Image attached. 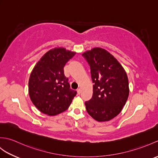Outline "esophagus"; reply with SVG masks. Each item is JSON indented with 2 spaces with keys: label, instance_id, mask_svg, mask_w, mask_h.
Returning <instances> with one entry per match:
<instances>
[{
  "label": "esophagus",
  "instance_id": "obj_1",
  "mask_svg": "<svg viewBox=\"0 0 158 158\" xmlns=\"http://www.w3.org/2000/svg\"><path fill=\"white\" fill-rule=\"evenodd\" d=\"M77 94H80L81 92V88H78L77 89Z\"/></svg>",
  "mask_w": 158,
  "mask_h": 158
}]
</instances>
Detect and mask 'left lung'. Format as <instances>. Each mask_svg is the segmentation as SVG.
<instances>
[{
  "instance_id": "1",
  "label": "left lung",
  "mask_w": 158,
  "mask_h": 158,
  "mask_svg": "<svg viewBox=\"0 0 158 158\" xmlns=\"http://www.w3.org/2000/svg\"><path fill=\"white\" fill-rule=\"evenodd\" d=\"M82 56L88 63L93 83L92 98L85 102L86 110L98 122L116 117L128 98L127 74L116 58L106 50L96 48Z\"/></svg>"
}]
</instances>
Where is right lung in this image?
Segmentation results:
<instances>
[{
  "mask_svg": "<svg viewBox=\"0 0 158 158\" xmlns=\"http://www.w3.org/2000/svg\"><path fill=\"white\" fill-rule=\"evenodd\" d=\"M75 52L58 48L43 56L31 72L28 92L31 101L40 111L56 115L69 108L77 94L70 88L69 79L64 73L66 62Z\"/></svg>",
  "mask_w": 158,
  "mask_h": 158,
  "instance_id": "right-lung-1",
  "label": "right lung"
}]
</instances>
